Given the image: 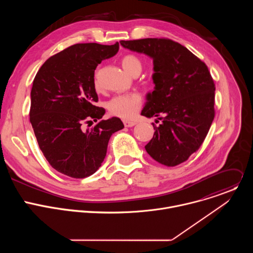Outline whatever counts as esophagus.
Returning <instances> with one entry per match:
<instances>
[{"mask_svg": "<svg viewBox=\"0 0 253 253\" xmlns=\"http://www.w3.org/2000/svg\"><path fill=\"white\" fill-rule=\"evenodd\" d=\"M124 126L125 127H133L136 125V122H133V121H127V120H124Z\"/></svg>", "mask_w": 253, "mask_h": 253, "instance_id": "34e87169", "label": "esophagus"}]
</instances>
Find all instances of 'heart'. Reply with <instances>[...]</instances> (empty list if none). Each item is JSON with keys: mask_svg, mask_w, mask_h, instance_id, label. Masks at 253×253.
I'll return each mask as SVG.
<instances>
[{"mask_svg": "<svg viewBox=\"0 0 253 253\" xmlns=\"http://www.w3.org/2000/svg\"><path fill=\"white\" fill-rule=\"evenodd\" d=\"M121 65L128 74L132 76L139 75L142 71L141 60L132 54L126 55L121 60ZM94 86L96 89H100V83L98 79V71L94 76ZM142 104V98L137 93H131L126 95H119L112 98L107 104L109 112L117 117L123 119H132L136 116Z\"/></svg>", "mask_w": 253, "mask_h": 253, "instance_id": "b5f03b06", "label": "heart"}]
</instances>
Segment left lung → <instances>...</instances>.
<instances>
[{"mask_svg": "<svg viewBox=\"0 0 253 253\" xmlns=\"http://www.w3.org/2000/svg\"><path fill=\"white\" fill-rule=\"evenodd\" d=\"M131 51L153 59L154 91L141 115L162 120L145 146L157 162L176 166L203 143L214 119L215 85L207 66L187 48L169 39L120 41ZM156 120V123L159 122Z\"/></svg>", "mask_w": 253, "mask_h": 253, "instance_id": "left-lung-1", "label": "left lung"}]
</instances>
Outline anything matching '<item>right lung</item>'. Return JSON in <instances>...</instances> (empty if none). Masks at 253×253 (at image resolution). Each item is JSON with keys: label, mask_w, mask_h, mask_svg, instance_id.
I'll return each instance as SVG.
<instances>
[{"label": "right lung", "mask_w": 253, "mask_h": 253, "mask_svg": "<svg viewBox=\"0 0 253 253\" xmlns=\"http://www.w3.org/2000/svg\"><path fill=\"white\" fill-rule=\"evenodd\" d=\"M118 50V42L75 44L50 57L34 79L30 122L35 136L50 165L69 177L94 174L111 135L124 128L117 117L102 120L105 109L95 106L96 67ZM92 120L97 124L85 130L83 125Z\"/></svg>", "instance_id": "obj_1"}]
</instances>
